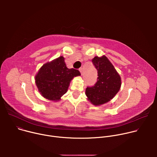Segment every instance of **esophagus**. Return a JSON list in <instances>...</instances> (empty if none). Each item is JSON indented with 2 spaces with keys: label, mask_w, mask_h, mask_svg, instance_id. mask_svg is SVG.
Returning a JSON list of instances; mask_svg holds the SVG:
<instances>
[{
  "label": "esophagus",
  "mask_w": 157,
  "mask_h": 157,
  "mask_svg": "<svg viewBox=\"0 0 157 157\" xmlns=\"http://www.w3.org/2000/svg\"><path fill=\"white\" fill-rule=\"evenodd\" d=\"M79 71H80L81 74L82 75V71H83V70H82V68H79Z\"/></svg>",
  "instance_id": "1"
}]
</instances>
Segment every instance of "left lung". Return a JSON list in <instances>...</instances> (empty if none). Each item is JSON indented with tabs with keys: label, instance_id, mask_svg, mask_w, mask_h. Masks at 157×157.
<instances>
[{
	"label": "left lung",
	"instance_id": "left-lung-1",
	"mask_svg": "<svg viewBox=\"0 0 157 157\" xmlns=\"http://www.w3.org/2000/svg\"><path fill=\"white\" fill-rule=\"evenodd\" d=\"M92 63L98 71V77L94 86L87 87L86 95L93 104L99 105L109 102L116 96L121 88V79L106 56H95Z\"/></svg>",
	"mask_w": 157,
	"mask_h": 157
}]
</instances>
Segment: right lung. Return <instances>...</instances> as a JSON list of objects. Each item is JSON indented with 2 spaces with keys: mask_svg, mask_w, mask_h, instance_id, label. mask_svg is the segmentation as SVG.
I'll list each match as a JSON object with an SVG mask.
<instances>
[{
  "mask_svg": "<svg viewBox=\"0 0 157 157\" xmlns=\"http://www.w3.org/2000/svg\"><path fill=\"white\" fill-rule=\"evenodd\" d=\"M80 75L78 70L67 68L64 58L60 56L41 67L35 76V83L44 98L59 101L67 92L73 78Z\"/></svg>",
  "mask_w": 157,
  "mask_h": 157,
  "instance_id": "1",
  "label": "right lung"
}]
</instances>
